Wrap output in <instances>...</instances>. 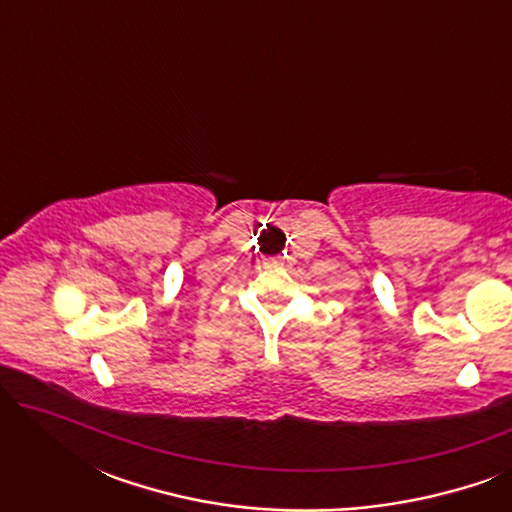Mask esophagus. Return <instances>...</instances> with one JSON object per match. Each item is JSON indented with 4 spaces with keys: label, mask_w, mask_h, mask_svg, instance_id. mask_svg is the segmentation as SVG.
<instances>
[{
    "label": "esophagus",
    "mask_w": 512,
    "mask_h": 512,
    "mask_svg": "<svg viewBox=\"0 0 512 512\" xmlns=\"http://www.w3.org/2000/svg\"><path fill=\"white\" fill-rule=\"evenodd\" d=\"M282 261H284V258H277V261H275V263H282Z\"/></svg>",
    "instance_id": "esophagus-1"
}]
</instances>
